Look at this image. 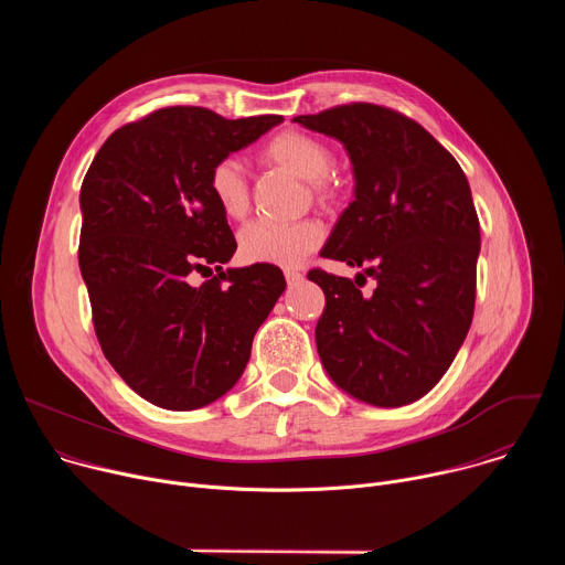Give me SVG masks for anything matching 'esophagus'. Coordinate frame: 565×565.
<instances>
[{
	"label": "esophagus",
	"instance_id": "1",
	"mask_svg": "<svg viewBox=\"0 0 565 565\" xmlns=\"http://www.w3.org/2000/svg\"><path fill=\"white\" fill-rule=\"evenodd\" d=\"M284 277H286V281H288V286H297L301 279H303V275L299 273V270H284Z\"/></svg>",
	"mask_w": 565,
	"mask_h": 565
}]
</instances>
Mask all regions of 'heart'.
Segmentation results:
<instances>
[{"mask_svg": "<svg viewBox=\"0 0 565 565\" xmlns=\"http://www.w3.org/2000/svg\"><path fill=\"white\" fill-rule=\"evenodd\" d=\"M262 158L308 181L321 205L335 199L338 188L329 179L335 158L331 147L319 138L297 129L279 131L262 147ZM207 190L225 218H246L250 210V188L244 168L234 158H223L210 170ZM321 241H324V227L312 218L297 223L255 221L238 232V255L248 264L297 266L306 255L319 248Z\"/></svg>", "mask_w": 565, "mask_h": 565, "instance_id": "obj_1", "label": "heart"}]
</instances>
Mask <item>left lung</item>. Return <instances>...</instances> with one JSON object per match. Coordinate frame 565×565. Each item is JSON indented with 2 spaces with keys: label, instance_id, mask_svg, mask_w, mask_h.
<instances>
[{
  "label": "left lung",
  "instance_id": "left-lung-1",
  "mask_svg": "<svg viewBox=\"0 0 565 565\" xmlns=\"http://www.w3.org/2000/svg\"><path fill=\"white\" fill-rule=\"evenodd\" d=\"M292 122L338 138L353 163L355 201L321 257L364 266L377 284L364 297L358 279L308 273L327 295L315 329L321 364L366 405H409L438 384L471 327L480 225L467 177L425 127L380 105Z\"/></svg>",
  "mask_w": 565,
  "mask_h": 565
}]
</instances>
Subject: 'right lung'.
Returning <instances> with one entry per match:
<instances>
[{
    "mask_svg": "<svg viewBox=\"0 0 565 565\" xmlns=\"http://www.w3.org/2000/svg\"><path fill=\"white\" fill-rule=\"evenodd\" d=\"M281 120L158 109L116 129L83 181L77 259L94 329L116 373L156 407L192 412L227 393L286 288L270 264L223 270L236 241L207 190L218 160ZM194 274L211 279L194 287Z\"/></svg>",
    "mask_w": 565,
    "mask_h": 565,
    "instance_id": "obj_1",
    "label": "right lung"
}]
</instances>
